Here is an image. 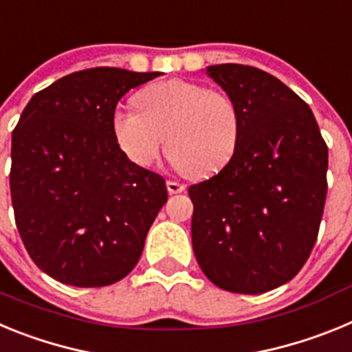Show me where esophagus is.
Returning a JSON list of instances; mask_svg holds the SVG:
<instances>
[{
	"mask_svg": "<svg viewBox=\"0 0 352 352\" xmlns=\"http://www.w3.org/2000/svg\"><path fill=\"white\" fill-rule=\"evenodd\" d=\"M167 190H169V194H182L185 190V185L178 182H167Z\"/></svg>",
	"mask_w": 352,
	"mask_h": 352,
	"instance_id": "34e87169",
	"label": "esophagus"
}]
</instances>
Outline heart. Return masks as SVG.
<instances>
[{"label":"heart","instance_id":"1","mask_svg":"<svg viewBox=\"0 0 352 352\" xmlns=\"http://www.w3.org/2000/svg\"><path fill=\"white\" fill-rule=\"evenodd\" d=\"M138 111H116L114 141L132 164L149 167L166 153L183 173L203 178L234 157L241 139V111L229 93L203 84L170 79L133 96Z\"/></svg>","mask_w":352,"mask_h":352}]
</instances>
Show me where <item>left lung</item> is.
<instances>
[{"instance_id":"obj_1","label":"left lung","mask_w":352,"mask_h":352,"mask_svg":"<svg viewBox=\"0 0 352 352\" xmlns=\"http://www.w3.org/2000/svg\"><path fill=\"white\" fill-rule=\"evenodd\" d=\"M243 129L234 157L188 188L192 247L220 289L261 294L287 284L309 259L326 201L328 148L312 111L268 72L211 65Z\"/></svg>"}]
</instances>
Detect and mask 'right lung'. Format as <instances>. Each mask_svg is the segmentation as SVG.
Here are the masks:
<instances>
[{
    "label": "right lung",
    "mask_w": 352,
    "mask_h": 352,
    "mask_svg": "<svg viewBox=\"0 0 352 352\" xmlns=\"http://www.w3.org/2000/svg\"><path fill=\"white\" fill-rule=\"evenodd\" d=\"M160 76L100 67L33 95L12 133L10 192L33 263L61 284L104 287L129 275L167 203L160 174L114 141L121 96Z\"/></svg>",
    "instance_id": "1"
}]
</instances>
